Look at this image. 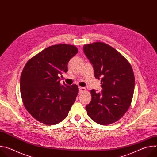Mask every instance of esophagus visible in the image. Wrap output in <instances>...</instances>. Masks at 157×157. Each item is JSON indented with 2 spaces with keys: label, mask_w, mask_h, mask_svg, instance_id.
Here are the masks:
<instances>
[{
  "label": "esophagus",
  "mask_w": 157,
  "mask_h": 157,
  "mask_svg": "<svg viewBox=\"0 0 157 157\" xmlns=\"http://www.w3.org/2000/svg\"><path fill=\"white\" fill-rule=\"evenodd\" d=\"M79 93H83V92L86 91V88L85 87H79Z\"/></svg>",
  "instance_id": "34e87169"
}]
</instances>
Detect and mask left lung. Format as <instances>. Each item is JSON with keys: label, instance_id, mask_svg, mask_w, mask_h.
Wrapping results in <instances>:
<instances>
[{"label": "left lung", "instance_id": "1", "mask_svg": "<svg viewBox=\"0 0 157 157\" xmlns=\"http://www.w3.org/2000/svg\"><path fill=\"white\" fill-rule=\"evenodd\" d=\"M83 51L101 79V93L92 89L91 102L86 106L88 116L101 125L113 124L128 109L134 91L135 78L131 65L116 50L102 42L85 44Z\"/></svg>", "mask_w": 157, "mask_h": 157}]
</instances>
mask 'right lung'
<instances>
[{
	"instance_id": "right-lung-1",
	"label": "right lung",
	"mask_w": 157,
	"mask_h": 157,
	"mask_svg": "<svg viewBox=\"0 0 157 157\" xmlns=\"http://www.w3.org/2000/svg\"><path fill=\"white\" fill-rule=\"evenodd\" d=\"M78 53L75 46L55 44L26 63L20 76L21 96L27 111L40 122L55 125L68 116L79 89L76 84H61L59 75L68 71L69 61Z\"/></svg>"
}]
</instances>
